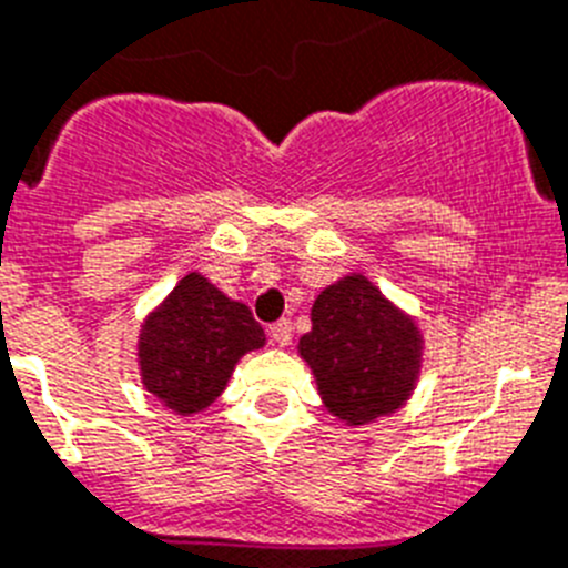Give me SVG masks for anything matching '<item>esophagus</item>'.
<instances>
[{"label":"esophagus","mask_w":568,"mask_h":568,"mask_svg":"<svg viewBox=\"0 0 568 568\" xmlns=\"http://www.w3.org/2000/svg\"><path fill=\"white\" fill-rule=\"evenodd\" d=\"M268 336H272V342L277 347H285L291 342V322L288 320H280L274 322L272 328H268Z\"/></svg>","instance_id":"1"}]
</instances>
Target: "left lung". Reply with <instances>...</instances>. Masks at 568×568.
I'll return each instance as SVG.
<instances>
[{
  "label": "left lung",
  "instance_id": "8db88e82",
  "mask_svg": "<svg viewBox=\"0 0 568 568\" xmlns=\"http://www.w3.org/2000/svg\"><path fill=\"white\" fill-rule=\"evenodd\" d=\"M296 351L325 410L362 427L407 405L422 376L424 336L410 314L354 272L316 294L311 331Z\"/></svg>",
  "mask_w": 568,
  "mask_h": 568
}]
</instances>
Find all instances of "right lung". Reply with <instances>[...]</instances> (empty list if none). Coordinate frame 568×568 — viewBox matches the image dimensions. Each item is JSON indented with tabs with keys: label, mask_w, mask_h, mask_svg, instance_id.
<instances>
[{
	"label": "right lung",
	"mask_w": 568,
	"mask_h": 568,
	"mask_svg": "<svg viewBox=\"0 0 568 568\" xmlns=\"http://www.w3.org/2000/svg\"><path fill=\"white\" fill-rule=\"evenodd\" d=\"M263 345L246 303L189 272L141 322V385L175 416H195L226 390L237 362Z\"/></svg>",
	"instance_id": "1"
}]
</instances>
